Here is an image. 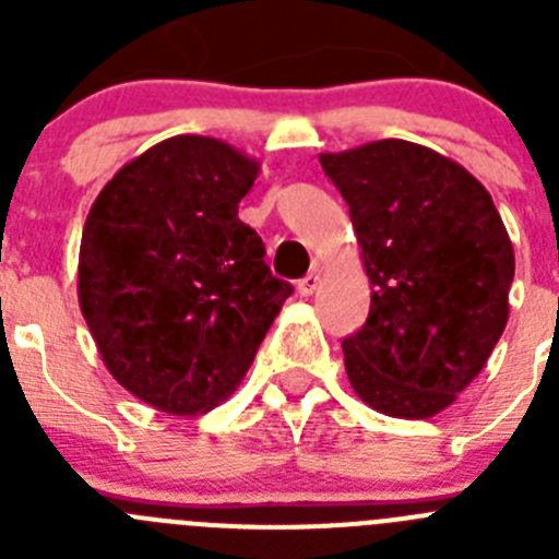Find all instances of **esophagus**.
<instances>
[{
    "mask_svg": "<svg viewBox=\"0 0 559 559\" xmlns=\"http://www.w3.org/2000/svg\"><path fill=\"white\" fill-rule=\"evenodd\" d=\"M319 283H322V276L316 274V271H310L308 276H302V280H299L296 290H299V296H310L316 288H319Z\"/></svg>",
    "mask_w": 559,
    "mask_h": 559,
    "instance_id": "34e87169",
    "label": "esophagus"
}]
</instances>
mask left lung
I'll return each instance as SVG.
<instances>
[{
	"label": "left lung",
	"mask_w": 559,
	"mask_h": 559,
	"mask_svg": "<svg viewBox=\"0 0 559 559\" xmlns=\"http://www.w3.org/2000/svg\"><path fill=\"white\" fill-rule=\"evenodd\" d=\"M319 162L347 201L372 285L367 324L341 344L355 394L386 417L445 412L510 319L515 251L490 192L459 162L406 140Z\"/></svg>",
	"instance_id": "left-lung-1"
}]
</instances>
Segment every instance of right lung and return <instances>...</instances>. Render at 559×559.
I'll return each instance as SVG.
<instances>
[{"label":"right lung","mask_w":559,"mask_h":559,"mask_svg":"<svg viewBox=\"0 0 559 559\" xmlns=\"http://www.w3.org/2000/svg\"><path fill=\"white\" fill-rule=\"evenodd\" d=\"M260 162L179 133L114 173L83 224L78 302L122 389L173 417L224 403L294 294L237 218Z\"/></svg>","instance_id":"obj_1"}]
</instances>
